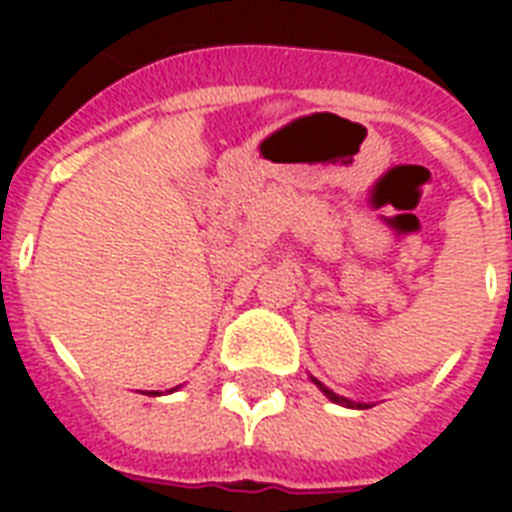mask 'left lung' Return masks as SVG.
Masks as SVG:
<instances>
[{"label": "left lung", "mask_w": 512, "mask_h": 512, "mask_svg": "<svg viewBox=\"0 0 512 512\" xmlns=\"http://www.w3.org/2000/svg\"><path fill=\"white\" fill-rule=\"evenodd\" d=\"M316 385H319V388L324 390V393H327L329 398H332V401H337V404H350V401H345V398H342V396H337V393H332V390H329V388H324L321 382H316Z\"/></svg>", "instance_id": "1"}]
</instances>
